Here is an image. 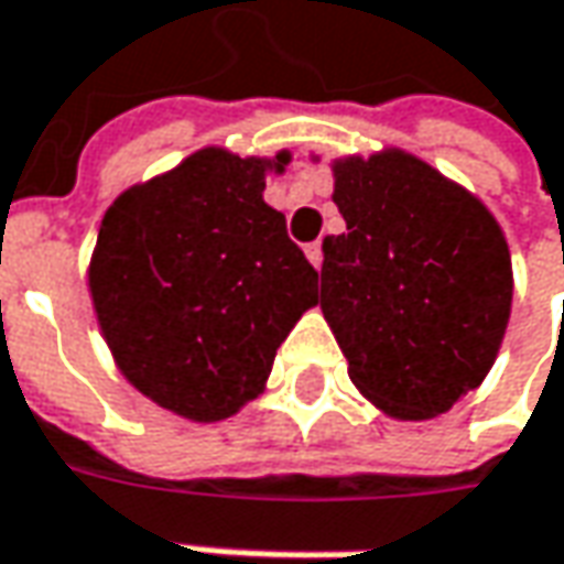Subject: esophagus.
<instances>
[{
  "label": "esophagus",
  "instance_id": "obj_1",
  "mask_svg": "<svg viewBox=\"0 0 564 564\" xmlns=\"http://www.w3.org/2000/svg\"><path fill=\"white\" fill-rule=\"evenodd\" d=\"M305 256H308V262L315 264V268H321V262H324V252H321V243H308V246H305Z\"/></svg>",
  "mask_w": 564,
  "mask_h": 564
}]
</instances>
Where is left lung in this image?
Instances as JSON below:
<instances>
[{"label":"left lung","mask_w":564,"mask_h":564,"mask_svg":"<svg viewBox=\"0 0 564 564\" xmlns=\"http://www.w3.org/2000/svg\"><path fill=\"white\" fill-rule=\"evenodd\" d=\"M346 234L324 237L321 312L383 415L449 412L494 368L512 256L490 208L402 149L334 162Z\"/></svg>","instance_id":"1"}]
</instances>
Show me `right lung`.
<instances>
[{
	"mask_svg": "<svg viewBox=\"0 0 564 564\" xmlns=\"http://www.w3.org/2000/svg\"><path fill=\"white\" fill-rule=\"evenodd\" d=\"M274 159L221 147L124 189L89 259V296L115 365L189 421H224L264 390L278 346L318 302V271L264 203Z\"/></svg>",
	"mask_w": 564,
	"mask_h": 564,
	"instance_id": "add662e5",
	"label": "right lung"
}]
</instances>
